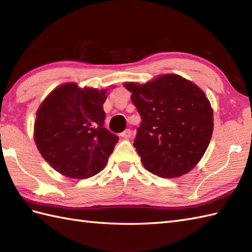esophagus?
Wrapping results in <instances>:
<instances>
[{"label":"esophagus","mask_w":252,"mask_h":252,"mask_svg":"<svg viewBox=\"0 0 252 252\" xmlns=\"http://www.w3.org/2000/svg\"><path fill=\"white\" fill-rule=\"evenodd\" d=\"M131 134H132V133H131V130L127 129V130H125V131H123V132L121 133V134H120V136H121V137H123V138H126V140H127V138H130V137H131Z\"/></svg>","instance_id":"esophagus-1"}]
</instances>
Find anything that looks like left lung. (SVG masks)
I'll return each mask as SVG.
<instances>
[{
	"label": "left lung",
	"instance_id": "1",
	"mask_svg": "<svg viewBox=\"0 0 252 252\" xmlns=\"http://www.w3.org/2000/svg\"><path fill=\"white\" fill-rule=\"evenodd\" d=\"M125 87L142 118L133 145L145 169L168 179L189 172L213 132V110L206 94L178 74Z\"/></svg>",
	"mask_w": 252,
	"mask_h": 252
}]
</instances>
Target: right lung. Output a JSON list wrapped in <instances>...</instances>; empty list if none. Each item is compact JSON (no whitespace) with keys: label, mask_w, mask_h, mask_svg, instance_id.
Wrapping results in <instances>:
<instances>
[{"label":"right lung","mask_w":252,"mask_h":252,"mask_svg":"<svg viewBox=\"0 0 252 252\" xmlns=\"http://www.w3.org/2000/svg\"><path fill=\"white\" fill-rule=\"evenodd\" d=\"M106 90L66 83L36 111L34 142L47 162L68 178L88 179L105 168L118 137L104 127Z\"/></svg>","instance_id":"add662e5"}]
</instances>
